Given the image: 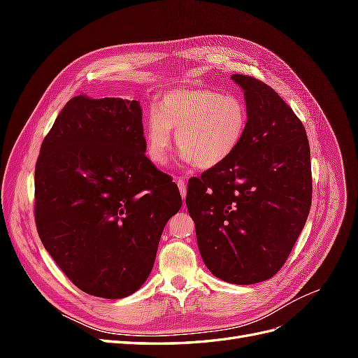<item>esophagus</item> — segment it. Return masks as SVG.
<instances>
[{"mask_svg":"<svg viewBox=\"0 0 358 358\" xmlns=\"http://www.w3.org/2000/svg\"><path fill=\"white\" fill-rule=\"evenodd\" d=\"M176 183H178V188H179V191H180V196H182V199L185 200V196H187V187H185V179H182V178H178L176 179Z\"/></svg>","mask_w":358,"mask_h":358,"instance_id":"34e87169","label":"esophagus"}]
</instances>
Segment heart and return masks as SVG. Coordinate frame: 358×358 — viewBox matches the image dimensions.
Instances as JSON below:
<instances>
[{"instance_id":"obj_1","label":"heart","mask_w":358,"mask_h":358,"mask_svg":"<svg viewBox=\"0 0 358 358\" xmlns=\"http://www.w3.org/2000/svg\"><path fill=\"white\" fill-rule=\"evenodd\" d=\"M248 127L249 109L241 95L210 88L171 90L145 117V150L154 164H164L171 129H176L180 159L201 170L215 169L236 154Z\"/></svg>"}]
</instances>
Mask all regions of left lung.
Returning a JSON list of instances; mask_svg holds the SVG:
<instances>
[{
  "mask_svg": "<svg viewBox=\"0 0 358 358\" xmlns=\"http://www.w3.org/2000/svg\"><path fill=\"white\" fill-rule=\"evenodd\" d=\"M249 127L224 164L188 182L187 206L204 264L225 282L249 285L275 276L305 227L312 201L308 136L268 85L233 74Z\"/></svg>",
  "mask_w": 358,
  "mask_h": 358,
  "instance_id": "obj_1",
  "label": "left lung"
}]
</instances>
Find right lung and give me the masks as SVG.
I'll return each instance as SVG.
<instances>
[{
	"instance_id": "right-lung-1",
	"label": "right lung",
	"mask_w": 358,
	"mask_h": 358,
	"mask_svg": "<svg viewBox=\"0 0 358 358\" xmlns=\"http://www.w3.org/2000/svg\"><path fill=\"white\" fill-rule=\"evenodd\" d=\"M140 103L71 99L36 164V225L43 246L86 294H133L154 267L164 225L182 199L148 159Z\"/></svg>"
}]
</instances>
